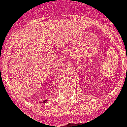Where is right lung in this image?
<instances>
[{"label":"right lung","mask_w":127,"mask_h":127,"mask_svg":"<svg viewBox=\"0 0 127 127\" xmlns=\"http://www.w3.org/2000/svg\"><path fill=\"white\" fill-rule=\"evenodd\" d=\"M47 101H48V100H44V101H42V102H40V103H42V104H43V103H46V102H47Z\"/></svg>","instance_id":"right-lung-1"}]
</instances>
